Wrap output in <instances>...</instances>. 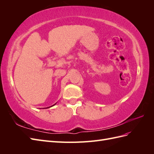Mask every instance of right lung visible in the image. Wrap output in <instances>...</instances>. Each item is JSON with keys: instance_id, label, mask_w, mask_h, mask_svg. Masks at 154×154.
Returning a JSON list of instances; mask_svg holds the SVG:
<instances>
[{"instance_id": "obj_1", "label": "right lung", "mask_w": 154, "mask_h": 154, "mask_svg": "<svg viewBox=\"0 0 154 154\" xmlns=\"http://www.w3.org/2000/svg\"><path fill=\"white\" fill-rule=\"evenodd\" d=\"M54 105H55V104H54ZM54 105H53V106H54Z\"/></svg>"}]
</instances>
